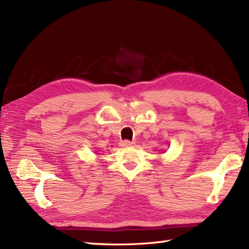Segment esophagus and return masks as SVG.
<instances>
[{
    "label": "esophagus",
    "instance_id": "1",
    "mask_svg": "<svg viewBox=\"0 0 249 249\" xmlns=\"http://www.w3.org/2000/svg\"><path fill=\"white\" fill-rule=\"evenodd\" d=\"M120 144H121V146H123V147H127V146L133 145L134 142L129 141V140H123V141H121Z\"/></svg>",
    "mask_w": 249,
    "mask_h": 249
}]
</instances>
